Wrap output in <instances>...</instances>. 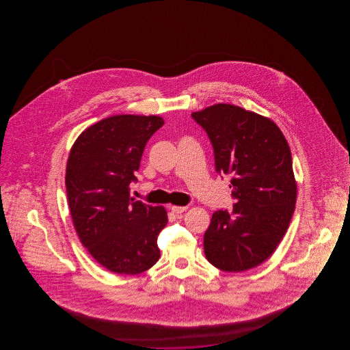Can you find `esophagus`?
Wrapping results in <instances>:
<instances>
[{
    "label": "esophagus",
    "instance_id": "1",
    "mask_svg": "<svg viewBox=\"0 0 350 350\" xmlns=\"http://www.w3.org/2000/svg\"><path fill=\"white\" fill-rule=\"evenodd\" d=\"M186 208H187V206H176V205H172V213H175V214H181V213L186 211Z\"/></svg>",
    "mask_w": 350,
    "mask_h": 350
}]
</instances>
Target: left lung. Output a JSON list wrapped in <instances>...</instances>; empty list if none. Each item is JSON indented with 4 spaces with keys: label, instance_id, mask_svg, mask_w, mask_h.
I'll list each match as a JSON object with an SVG mask.
<instances>
[{
    "label": "left lung",
    "instance_id": "1",
    "mask_svg": "<svg viewBox=\"0 0 350 350\" xmlns=\"http://www.w3.org/2000/svg\"><path fill=\"white\" fill-rule=\"evenodd\" d=\"M213 144L215 169L231 175V211L219 210L204 235L210 264L240 273L260 265L280 244L297 202L289 144L273 120L231 104L193 112Z\"/></svg>",
    "mask_w": 350,
    "mask_h": 350
}]
</instances>
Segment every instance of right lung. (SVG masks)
<instances>
[{"instance_id":"1","label":"right lung","mask_w":350,"mask_h":350,"mask_svg":"<svg viewBox=\"0 0 350 350\" xmlns=\"http://www.w3.org/2000/svg\"><path fill=\"white\" fill-rule=\"evenodd\" d=\"M164 125L155 115H115L83 130L68 154L67 200L82 245L116 274H140L157 264L164 206L130 196L145 145Z\"/></svg>"}]
</instances>
